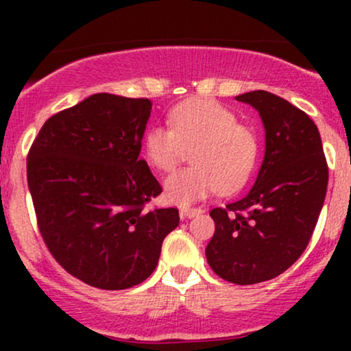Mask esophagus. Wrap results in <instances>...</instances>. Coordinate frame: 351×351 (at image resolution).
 <instances>
[{
    "label": "esophagus",
    "mask_w": 351,
    "mask_h": 351,
    "mask_svg": "<svg viewBox=\"0 0 351 351\" xmlns=\"http://www.w3.org/2000/svg\"><path fill=\"white\" fill-rule=\"evenodd\" d=\"M180 213H181V217H193V216L201 215V213H203V208H191V206L181 208Z\"/></svg>",
    "instance_id": "1"
}]
</instances>
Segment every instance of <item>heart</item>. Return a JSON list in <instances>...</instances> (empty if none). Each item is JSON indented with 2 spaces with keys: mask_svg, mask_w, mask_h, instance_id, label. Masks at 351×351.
<instances>
[{
  "mask_svg": "<svg viewBox=\"0 0 351 351\" xmlns=\"http://www.w3.org/2000/svg\"><path fill=\"white\" fill-rule=\"evenodd\" d=\"M168 123L148 128L143 148L148 162L162 171L175 170L191 152V167L165 183L173 203L189 204L217 189L231 195L244 186L257 162V138L229 108L191 99L173 108Z\"/></svg>",
  "mask_w": 351,
  "mask_h": 351,
  "instance_id": "heart-1",
  "label": "heart"
}]
</instances>
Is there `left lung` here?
<instances>
[{"mask_svg": "<svg viewBox=\"0 0 351 351\" xmlns=\"http://www.w3.org/2000/svg\"><path fill=\"white\" fill-rule=\"evenodd\" d=\"M236 100L259 112L265 155L254 186L209 213L216 231L206 259L221 279L251 285L280 276L307 249L327 195L328 165L304 110L267 90Z\"/></svg>", "mask_w": 351, "mask_h": 351, "instance_id": "left-lung-1", "label": "left lung"}]
</instances>
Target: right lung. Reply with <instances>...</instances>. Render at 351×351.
Returning a JSON list of instances; mask_svg holds the SVG:
<instances>
[{
  "instance_id": "add662e5",
  "label": "right lung",
  "mask_w": 351,
  "mask_h": 351,
  "mask_svg": "<svg viewBox=\"0 0 351 351\" xmlns=\"http://www.w3.org/2000/svg\"><path fill=\"white\" fill-rule=\"evenodd\" d=\"M148 99L94 94L46 120L27 153V186L51 256L71 276L122 291L155 271L176 208L140 158Z\"/></svg>"
}]
</instances>
